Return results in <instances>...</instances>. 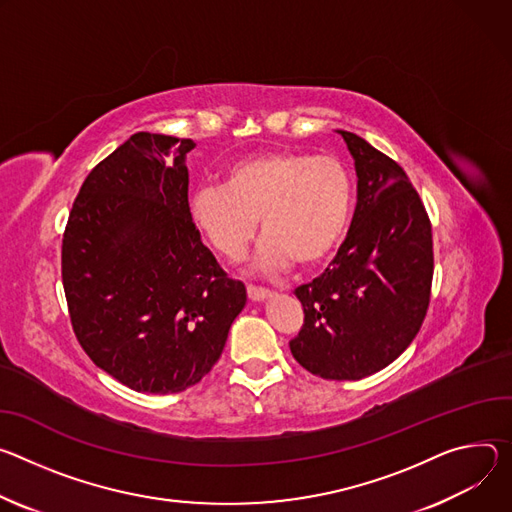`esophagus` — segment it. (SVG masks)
Masks as SVG:
<instances>
[{
	"instance_id": "esophagus-1",
	"label": "esophagus",
	"mask_w": 512,
	"mask_h": 512,
	"mask_svg": "<svg viewBox=\"0 0 512 512\" xmlns=\"http://www.w3.org/2000/svg\"><path fill=\"white\" fill-rule=\"evenodd\" d=\"M248 297H250L252 301L260 303V301H266L268 297H272V293H270L268 289H262V287H252V285H248Z\"/></svg>"
}]
</instances>
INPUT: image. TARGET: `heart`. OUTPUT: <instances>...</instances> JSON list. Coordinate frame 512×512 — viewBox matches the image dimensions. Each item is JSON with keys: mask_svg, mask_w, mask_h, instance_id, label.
I'll list each match as a JSON object with an SVG mask.
<instances>
[{"mask_svg": "<svg viewBox=\"0 0 512 512\" xmlns=\"http://www.w3.org/2000/svg\"><path fill=\"white\" fill-rule=\"evenodd\" d=\"M354 185L333 156L268 150L234 162L223 185L193 191L191 219L227 260H240L256 236L266 234L258 268L285 270L323 262L342 242L352 213Z\"/></svg>", "mask_w": 512, "mask_h": 512, "instance_id": "heart-1", "label": "heart"}]
</instances>
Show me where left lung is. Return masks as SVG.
Masks as SVG:
<instances>
[{"instance_id":"obj_1","label":"left lung","mask_w":512,"mask_h":512,"mask_svg":"<svg viewBox=\"0 0 512 512\" xmlns=\"http://www.w3.org/2000/svg\"><path fill=\"white\" fill-rule=\"evenodd\" d=\"M344 136L358 175L348 238L325 272L295 289L305 321L293 358L325 380H360L399 358L431 299L433 236L425 205L399 162Z\"/></svg>"}]
</instances>
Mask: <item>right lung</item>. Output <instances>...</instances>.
Listing matches in <instances>:
<instances>
[{
    "label": "right lung",
    "mask_w": 512,
    "mask_h": 512,
    "mask_svg": "<svg viewBox=\"0 0 512 512\" xmlns=\"http://www.w3.org/2000/svg\"><path fill=\"white\" fill-rule=\"evenodd\" d=\"M189 138L138 132L81 185L63 234L73 331L132 390L183 392L219 360L246 305L189 211Z\"/></svg>",
    "instance_id": "obj_1"
}]
</instances>
